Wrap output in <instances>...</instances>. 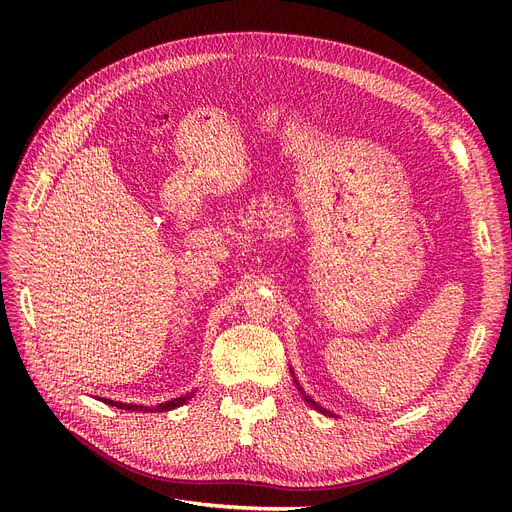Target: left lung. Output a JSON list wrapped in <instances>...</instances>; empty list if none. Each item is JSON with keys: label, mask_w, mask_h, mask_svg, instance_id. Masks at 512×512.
Instances as JSON below:
<instances>
[{"label": "left lung", "mask_w": 512, "mask_h": 512, "mask_svg": "<svg viewBox=\"0 0 512 512\" xmlns=\"http://www.w3.org/2000/svg\"><path fill=\"white\" fill-rule=\"evenodd\" d=\"M294 382H297V380H294ZM297 388H299V390H301V394H303V396H305V400H307V402H309V405H311V407H313V409H315V411H319V413H324V415H332V413H330V411H326V409H324V407H319V405H317V402H315V400H313V398H309V396H307V394H305V390H303V388H301V386H299V382H297Z\"/></svg>", "instance_id": "obj_1"}]
</instances>
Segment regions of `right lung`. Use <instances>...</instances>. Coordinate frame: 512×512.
I'll return each mask as SVG.
<instances>
[{"instance_id": "right-lung-1", "label": "right lung", "mask_w": 512, "mask_h": 512, "mask_svg": "<svg viewBox=\"0 0 512 512\" xmlns=\"http://www.w3.org/2000/svg\"><path fill=\"white\" fill-rule=\"evenodd\" d=\"M191 396H193V392L191 394H184V396H178V398H174V400H168V402H161V405H157V407H139V405H124V402H116V400H107V398H103V402L105 405H112V407H118V409H124V411H157V413H164V411H172V409H176V407H180V405H184L186 400H191Z\"/></svg>"}]
</instances>
